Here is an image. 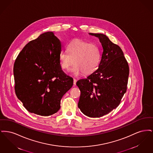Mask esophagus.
I'll list each match as a JSON object with an SVG mask.
<instances>
[{
    "instance_id": "34e87169",
    "label": "esophagus",
    "mask_w": 153,
    "mask_h": 153,
    "mask_svg": "<svg viewBox=\"0 0 153 153\" xmlns=\"http://www.w3.org/2000/svg\"><path fill=\"white\" fill-rule=\"evenodd\" d=\"M76 82H77V80H76L75 79H73V84L74 85L76 84Z\"/></svg>"
}]
</instances>
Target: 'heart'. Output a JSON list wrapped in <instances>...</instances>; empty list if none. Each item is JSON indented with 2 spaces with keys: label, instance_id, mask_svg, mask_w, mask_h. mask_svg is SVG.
I'll list each match as a JSON object with an SVG mask.
<instances>
[{
  "label": "heart",
  "instance_id": "obj_1",
  "mask_svg": "<svg viewBox=\"0 0 153 153\" xmlns=\"http://www.w3.org/2000/svg\"><path fill=\"white\" fill-rule=\"evenodd\" d=\"M67 51L59 54L61 68L68 70L72 65V72L78 74L94 73L97 70L101 60V52L95 44L81 39H74L67 46Z\"/></svg>",
  "mask_w": 153,
  "mask_h": 153
}]
</instances>
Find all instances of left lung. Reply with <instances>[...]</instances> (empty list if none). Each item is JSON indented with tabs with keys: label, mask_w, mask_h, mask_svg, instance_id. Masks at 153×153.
Listing matches in <instances>:
<instances>
[{
	"label": "left lung",
	"mask_w": 153,
	"mask_h": 153,
	"mask_svg": "<svg viewBox=\"0 0 153 153\" xmlns=\"http://www.w3.org/2000/svg\"><path fill=\"white\" fill-rule=\"evenodd\" d=\"M89 34L99 38L102 53L98 69L76 82L81 92L78 107L88 117H100L119 105L127 91L129 66L117 45L104 34Z\"/></svg>",
	"instance_id": "left-lung-1"
}]
</instances>
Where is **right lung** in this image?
<instances>
[{"label": "right lung", "instance_id": "obj_1", "mask_svg": "<svg viewBox=\"0 0 153 153\" xmlns=\"http://www.w3.org/2000/svg\"><path fill=\"white\" fill-rule=\"evenodd\" d=\"M62 45L53 32H46L23 48L15 61V92L31 113L49 116L60 108L62 97L73 79L62 70Z\"/></svg>", "mask_w": 153, "mask_h": 153}]
</instances>
